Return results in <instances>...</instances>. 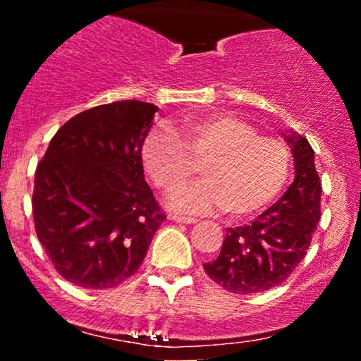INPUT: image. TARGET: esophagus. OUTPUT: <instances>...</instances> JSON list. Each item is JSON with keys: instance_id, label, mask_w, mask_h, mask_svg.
Returning a JSON list of instances; mask_svg holds the SVG:
<instances>
[{"instance_id": "1", "label": "esophagus", "mask_w": 361, "mask_h": 361, "mask_svg": "<svg viewBox=\"0 0 361 361\" xmlns=\"http://www.w3.org/2000/svg\"><path fill=\"white\" fill-rule=\"evenodd\" d=\"M169 219H171L173 222H178V224H195V222H197L192 217H181V215H171Z\"/></svg>"}]
</instances>
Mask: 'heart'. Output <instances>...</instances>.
Masks as SVG:
<instances>
[{
	"mask_svg": "<svg viewBox=\"0 0 361 361\" xmlns=\"http://www.w3.org/2000/svg\"><path fill=\"white\" fill-rule=\"evenodd\" d=\"M175 132H152L140 152L147 175L168 193L201 164L204 180L173 193V209L188 214L222 209L229 217H250L270 205L287 183L288 147L259 135L241 118L226 114L190 117L178 122Z\"/></svg>",
	"mask_w": 361,
	"mask_h": 361,
	"instance_id": "obj_1",
	"label": "heart"
}]
</instances>
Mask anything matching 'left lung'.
Masks as SVG:
<instances>
[{"instance_id":"1","label":"left lung","mask_w":361,"mask_h":361,"mask_svg":"<svg viewBox=\"0 0 361 361\" xmlns=\"http://www.w3.org/2000/svg\"><path fill=\"white\" fill-rule=\"evenodd\" d=\"M283 137L292 149L293 183L250 226L227 227L221 255L204 263L207 275L233 293L264 292L287 280L307 255L321 219V181L314 149L297 132Z\"/></svg>"}]
</instances>
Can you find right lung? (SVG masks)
Wrapping results in <instances>:
<instances>
[{
	"label": "right lung",
	"mask_w": 361,
	"mask_h": 361,
	"mask_svg": "<svg viewBox=\"0 0 361 361\" xmlns=\"http://www.w3.org/2000/svg\"><path fill=\"white\" fill-rule=\"evenodd\" d=\"M156 111L137 100L81 111L56 132L37 166V238L78 287L105 290L130 279L166 219L140 154Z\"/></svg>",
	"instance_id": "obj_1"
}]
</instances>
